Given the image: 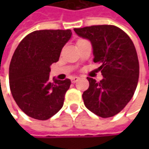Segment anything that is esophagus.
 <instances>
[{
	"instance_id": "1",
	"label": "esophagus",
	"mask_w": 149,
	"mask_h": 149,
	"mask_svg": "<svg viewBox=\"0 0 149 149\" xmlns=\"http://www.w3.org/2000/svg\"><path fill=\"white\" fill-rule=\"evenodd\" d=\"M78 80H79V77H72V83H76Z\"/></svg>"
}]
</instances>
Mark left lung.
I'll list each match as a JSON object with an SVG mask.
<instances>
[{"label":"left lung","mask_w":149,"mask_h":149,"mask_svg":"<svg viewBox=\"0 0 149 149\" xmlns=\"http://www.w3.org/2000/svg\"><path fill=\"white\" fill-rule=\"evenodd\" d=\"M81 38L91 41L94 58L101 65L103 79L87 77L89 88L83 93L85 107L107 118L119 113L131 100L139 78V61L134 43L129 35L111 25L74 28Z\"/></svg>","instance_id":"left-lung-1"}]
</instances>
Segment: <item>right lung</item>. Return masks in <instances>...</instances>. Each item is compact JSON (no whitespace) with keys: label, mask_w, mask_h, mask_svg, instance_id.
I'll use <instances>...</instances> for the list:
<instances>
[{"label":"right lung","mask_w":149,"mask_h":149,"mask_svg":"<svg viewBox=\"0 0 149 149\" xmlns=\"http://www.w3.org/2000/svg\"><path fill=\"white\" fill-rule=\"evenodd\" d=\"M72 37L68 30H40L17 46L9 65V85L19 109L28 116L47 120L63 107L71 80H49L52 64Z\"/></svg>","instance_id":"right-lung-1"}]
</instances>
